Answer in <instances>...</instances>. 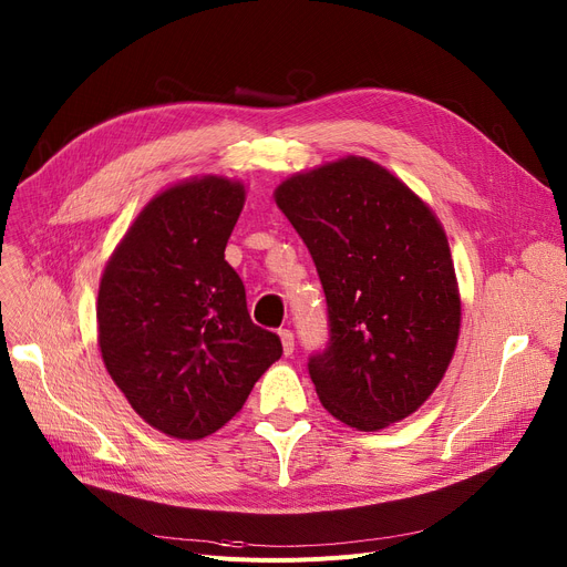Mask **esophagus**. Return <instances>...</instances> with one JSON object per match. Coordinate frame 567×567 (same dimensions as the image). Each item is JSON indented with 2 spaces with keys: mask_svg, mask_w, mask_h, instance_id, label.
<instances>
[{
  "mask_svg": "<svg viewBox=\"0 0 567 567\" xmlns=\"http://www.w3.org/2000/svg\"><path fill=\"white\" fill-rule=\"evenodd\" d=\"M278 336H280V342H282V351H285V355H289V353L293 351V333H291V331H287V329H282Z\"/></svg>",
  "mask_w": 567,
  "mask_h": 567,
  "instance_id": "34e87169",
  "label": "esophagus"
}]
</instances>
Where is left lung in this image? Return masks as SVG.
I'll return each mask as SVG.
<instances>
[{"label": "left lung", "mask_w": 567, "mask_h": 567, "mask_svg": "<svg viewBox=\"0 0 567 567\" xmlns=\"http://www.w3.org/2000/svg\"><path fill=\"white\" fill-rule=\"evenodd\" d=\"M276 204L308 246L329 306V344L308 361L323 409L361 432L406 419L434 393L460 338L441 223L361 156L289 176Z\"/></svg>", "instance_id": "8db88e82"}]
</instances>
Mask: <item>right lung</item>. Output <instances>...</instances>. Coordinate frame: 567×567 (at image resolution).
I'll return each mask as SVG.
<instances>
[{"mask_svg":"<svg viewBox=\"0 0 567 567\" xmlns=\"http://www.w3.org/2000/svg\"><path fill=\"white\" fill-rule=\"evenodd\" d=\"M244 202V184L225 176L169 186L142 208L101 278L103 363L140 419L174 439L220 430L282 355L225 261Z\"/></svg>","mask_w":567,"mask_h":567,"instance_id":"add662e5","label":"right lung"}]
</instances>
